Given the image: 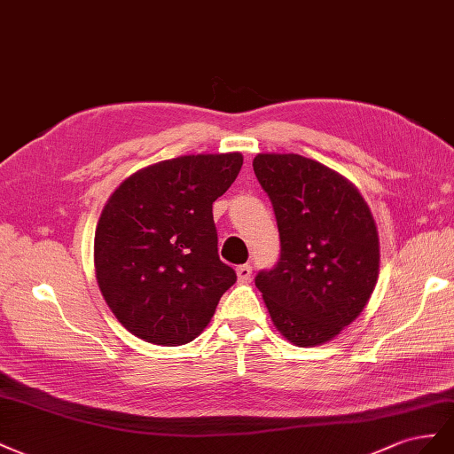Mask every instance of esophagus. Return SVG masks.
Here are the masks:
<instances>
[{
  "label": "esophagus",
  "mask_w": 454,
  "mask_h": 454,
  "mask_svg": "<svg viewBox=\"0 0 454 454\" xmlns=\"http://www.w3.org/2000/svg\"><path fill=\"white\" fill-rule=\"evenodd\" d=\"M236 271H238V279L241 283H247L251 279V274H253V266L251 264H241V266L236 268Z\"/></svg>",
  "instance_id": "obj_1"
}]
</instances>
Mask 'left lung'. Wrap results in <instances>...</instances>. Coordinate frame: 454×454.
<instances>
[{"mask_svg": "<svg viewBox=\"0 0 454 454\" xmlns=\"http://www.w3.org/2000/svg\"><path fill=\"white\" fill-rule=\"evenodd\" d=\"M258 184L279 230V258L261 270L274 325L296 346L331 340L365 308L379 278V234L361 193L299 153H258Z\"/></svg>", "mask_w": 454, "mask_h": 454, "instance_id": "8db88e82", "label": "left lung"}]
</instances>
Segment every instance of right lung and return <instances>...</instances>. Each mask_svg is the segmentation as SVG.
<instances>
[{"instance_id": "obj_1", "label": "right lung", "mask_w": 454, "mask_h": 454, "mask_svg": "<svg viewBox=\"0 0 454 454\" xmlns=\"http://www.w3.org/2000/svg\"><path fill=\"white\" fill-rule=\"evenodd\" d=\"M243 155H183L146 167L112 193L95 234L98 287L138 339L180 346L196 339L238 276L218 256L213 203Z\"/></svg>"}]
</instances>
